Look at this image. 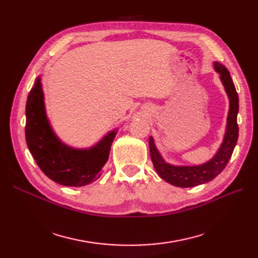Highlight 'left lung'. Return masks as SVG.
Masks as SVG:
<instances>
[{"instance_id": "obj_1", "label": "left lung", "mask_w": 258, "mask_h": 258, "mask_svg": "<svg viewBox=\"0 0 258 258\" xmlns=\"http://www.w3.org/2000/svg\"><path fill=\"white\" fill-rule=\"evenodd\" d=\"M213 69L218 74L229 100V110L223 141L213 157L201 165H172L163 159L162 155L156 146L154 138H150V153L154 168L162 179L176 187H194L212 181L227 166V162L229 161L233 148L238 141L239 128L237 115L239 111V98L236 87L226 67L220 62L214 61Z\"/></svg>"}]
</instances>
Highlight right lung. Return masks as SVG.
I'll use <instances>...</instances> for the list:
<instances>
[{
  "mask_svg": "<svg viewBox=\"0 0 258 258\" xmlns=\"http://www.w3.org/2000/svg\"><path fill=\"white\" fill-rule=\"evenodd\" d=\"M26 141L37 166L53 182L82 187L101 176L118 128L89 147H73L54 132L46 112L41 75L31 89L26 105Z\"/></svg>",
  "mask_w": 258,
  "mask_h": 258,
  "instance_id": "obj_1",
  "label": "right lung"
}]
</instances>
